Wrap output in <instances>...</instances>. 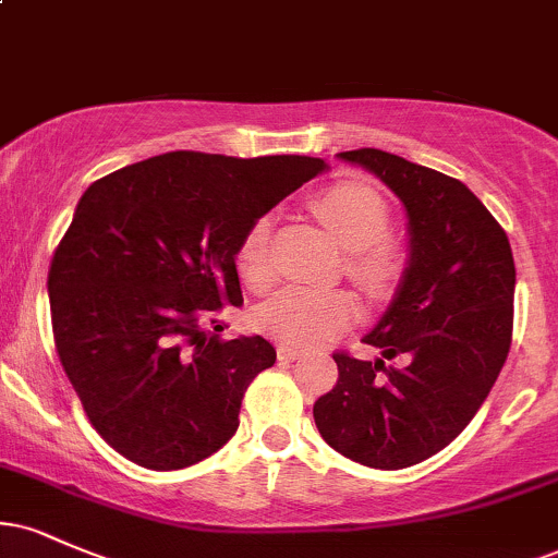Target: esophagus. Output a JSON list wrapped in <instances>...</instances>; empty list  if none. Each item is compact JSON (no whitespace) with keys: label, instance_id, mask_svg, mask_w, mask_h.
<instances>
[{"label":"esophagus","instance_id":"obj_1","mask_svg":"<svg viewBox=\"0 0 558 558\" xmlns=\"http://www.w3.org/2000/svg\"><path fill=\"white\" fill-rule=\"evenodd\" d=\"M278 360L280 362H296V360H301V351L293 349V345H288V343H280L278 345Z\"/></svg>","mask_w":558,"mask_h":558}]
</instances>
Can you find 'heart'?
<instances>
[{"instance_id": "obj_1", "label": "heart", "mask_w": 558, "mask_h": 558, "mask_svg": "<svg viewBox=\"0 0 558 558\" xmlns=\"http://www.w3.org/2000/svg\"><path fill=\"white\" fill-rule=\"evenodd\" d=\"M319 220L330 230L349 257V272L369 293H386L403 270V257L390 243V207L369 185L356 181L332 183L312 202ZM272 217H257L235 246V270L252 291H265L275 278ZM356 319V301L345 291L283 288L262 301L254 325L265 336L293 345H317L336 338Z\"/></svg>"}]
</instances>
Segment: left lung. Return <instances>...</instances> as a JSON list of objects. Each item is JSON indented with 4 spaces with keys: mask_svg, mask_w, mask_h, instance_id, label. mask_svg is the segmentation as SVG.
<instances>
[{
    "mask_svg": "<svg viewBox=\"0 0 558 558\" xmlns=\"http://www.w3.org/2000/svg\"><path fill=\"white\" fill-rule=\"evenodd\" d=\"M399 196L409 259L364 343L383 360L336 354L338 383L315 401L325 444L351 462L403 470L470 425L511 345L514 257L485 204L457 178L380 149L341 151ZM401 355V368L385 360Z\"/></svg>",
    "mask_w": 558,
    "mask_h": 558,
    "instance_id": "8db88e82",
    "label": "left lung"
}]
</instances>
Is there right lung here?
<instances>
[{
	"label": "right lung",
	"instance_id": "add662e5",
	"mask_svg": "<svg viewBox=\"0 0 558 558\" xmlns=\"http://www.w3.org/2000/svg\"><path fill=\"white\" fill-rule=\"evenodd\" d=\"M325 170L315 157L170 151L83 191L49 267L54 343L96 433L133 464L183 470L239 430L243 393L275 349L202 325L243 304L246 228Z\"/></svg>",
	"mask_w": 558,
	"mask_h": 558
}]
</instances>
